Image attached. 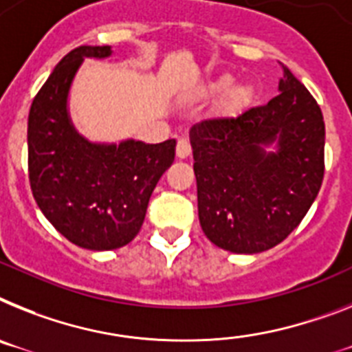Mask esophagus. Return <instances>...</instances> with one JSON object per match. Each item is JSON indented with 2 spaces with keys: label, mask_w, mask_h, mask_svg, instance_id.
Segmentation results:
<instances>
[{
  "label": "esophagus",
  "mask_w": 352,
  "mask_h": 352,
  "mask_svg": "<svg viewBox=\"0 0 352 352\" xmlns=\"http://www.w3.org/2000/svg\"><path fill=\"white\" fill-rule=\"evenodd\" d=\"M191 153V144L188 138H181V140L177 141V157L179 159H186Z\"/></svg>",
  "instance_id": "1"
}]
</instances>
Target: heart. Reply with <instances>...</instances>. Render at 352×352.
<instances>
[{"mask_svg":"<svg viewBox=\"0 0 352 352\" xmlns=\"http://www.w3.org/2000/svg\"><path fill=\"white\" fill-rule=\"evenodd\" d=\"M231 82H232L231 76H220L217 82H212V84L209 85V89L223 91V89H227L229 85H231ZM249 98H250V91L247 89L245 85H234V87H231V89L227 91V94H226V102H223V105H226V111L231 112V114L240 112L241 109L247 105Z\"/></svg>","mask_w":352,"mask_h":352,"instance_id":"heart-1","label":"heart"}]
</instances>
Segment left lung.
<instances>
[{
    "label": "left lung",
    "mask_w": 352,
    "mask_h": 352,
    "mask_svg": "<svg viewBox=\"0 0 352 352\" xmlns=\"http://www.w3.org/2000/svg\"><path fill=\"white\" fill-rule=\"evenodd\" d=\"M283 71L281 93L267 105L200 121L190 131L200 226L229 252L258 254L281 243L306 217L324 179L322 111L292 71Z\"/></svg>",
    "instance_id": "left-lung-1"
}]
</instances>
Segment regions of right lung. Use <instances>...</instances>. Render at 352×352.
<instances>
[{"mask_svg": "<svg viewBox=\"0 0 352 352\" xmlns=\"http://www.w3.org/2000/svg\"><path fill=\"white\" fill-rule=\"evenodd\" d=\"M111 46H80L58 62L28 114V177L34 199L62 236L89 250L131 243L159 179L175 159V140L91 143L76 132L67 96L84 58Z\"/></svg>", "mask_w": 352, "mask_h": 352, "instance_id": "obj_1", "label": "right lung"}]
</instances>
